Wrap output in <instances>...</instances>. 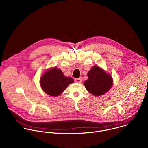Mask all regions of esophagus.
<instances>
[{
    "label": "esophagus",
    "mask_w": 148,
    "mask_h": 148,
    "mask_svg": "<svg viewBox=\"0 0 148 148\" xmlns=\"http://www.w3.org/2000/svg\"><path fill=\"white\" fill-rule=\"evenodd\" d=\"M75 82L77 83H81V78H75Z\"/></svg>",
    "instance_id": "obj_1"
}]
</instances>
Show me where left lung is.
Wrapping results in <instances>:
<instances>
[{"label":"left lung","mask_w":148,"mask_h":148,"mask_svg":"<svg viewBox=\"0 0 148 148\" xmlns=\"http://www.w3.org/2000/svg\"><path fill=\"white\" fill-rule=\"evenodd\" d=\"M88 79L84 83L87 90L95 96H101L111 88L113 79L110 74L97 66L92 67L87 74Z\"/></svg>","instance_id":"8db88e82"}]
</instances>
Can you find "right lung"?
<instances>
[{"label": "right lung", "mask_w": 148, "mask_h": 148, "mask_svg": "<svg viewBox=\"0 0 148 148\" xmlns=\"http://www.w3.org/2000/svg\"><path fill=\"white\" fill-rule=\"evenodd\" d=\"M73 82L72 78L64 76L60 69L54 67L46 71L41 76L40 86L46 94L56 97L62 93Z\"/></svg>", "instance_id": "1"}]
</instances>
